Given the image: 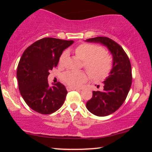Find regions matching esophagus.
I'll return each mask as SVG.
<instances>
[{"instance_id": "obj_1", "label": "esophagus", "mask_w": 152, "mask_h": 152, "mask_svg": "<svg viewBox=\"0 0 152 152\" xmlns=\"http://www.w3.org/2000/svg\"><path fill=\"white\" fill-rule=\"evenodd\" d=\"M66 89L69 91H73V90H78V88H74V87H71V86H67L66 87Z\"/></svg>"}]
</instances>
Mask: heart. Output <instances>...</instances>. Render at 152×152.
<instances>
[{"label": "heart", "instance_id": "1", "mask_svg": "<svg viewBox=\"0 0 152 152\" xmlns=\"http://www.w3.org/2000/svg\"><path fill=\"white\" fill-rule=\"evenodd\" d=\"M74 53L78 58L83 61V65L91 77L97 81L106 79L111 73L113 60L110 54L104 51L102 46L93 43H81L76 47ZM64 52L59 58V64L63 65L66 58ZM84 71H67L63 74L62 80L71 87H77L87 80Z\"/></svg>", "mask_w": 152, "mask_h": 152}]
</instances>
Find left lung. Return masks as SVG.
Returning <instances> with one entry per match:
<instances>
[{
	"instance_id": "8db88e82",
	"label": "left lung",
	"mask_w": 152,
	"mask_h": 152,
	"mask_svg": "<svg viewBox=\"0 0 152 152\" xmlns=\"http://www.w3.org/2000/svg\"><path fill=\"white\" fill-rule=\"evenodd\" d=\"M86 41L101 43L107 46L113 55L112 70L104 81V90L94 91L91 99L86 103L87 109L91 113L106 116L119 109L126 100L132 86V66L124 50L111 38L99 36L88 38Z\"/></svg>"
}]
</instances>
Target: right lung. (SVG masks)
Listing matches in <instances>:
<instances>
[{
    "mask_svg": "<svg viewBox=\"0 0 152 152\" xmlns=\"http://www.w3.org/2000/svg\"><path fill=\"white\" fill-rule=\"evenodd\" d=\"M74 41L43 38L28 47L17 68L18 88L28 106L41 114H50L60 109L67 91L60 82L49 87V71L58 65L63 50Z\"/></svg>",
    "mask_w": 152,
    "mask_h": 152,
    "instance_id": "1",
    "label": "right lung"
}]
</instances>
